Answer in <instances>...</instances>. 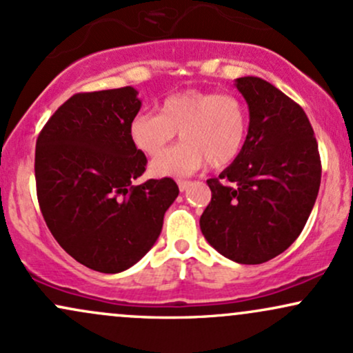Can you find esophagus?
<instances>
[{
  "instance_id": "obj_1",
  "label": "esophagus",
  "mask_w": 353,
  "mask_h": 353,
  "mask_svg": "<svg viewBox=\"0 0 353 353\" xmlns=\"http://www.w3.org/2000/svg\"><path fill=\"white\" fill-rule=\"evenodd\" d=\"M190 184V181H177V185H179L181 190L188 189V185Z\"/></svg>"
}]
</instances>
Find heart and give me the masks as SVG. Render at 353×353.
<instances>
[{"label":"heart","instance_id":"obj_1","mask_svg":"<svg viewBox=\"0 0 353 353\" xmlns=\"http://www.w3.org/2000/svg\"><path fill=\"white\" fill-rule=\"evenodd\" d=\"M249 131V111L230 92H177L163 101L157 112H141L129 124V136L139 151L157 156L177 132L185 143L152 161L156 176H185L209 161L224 168L237 159Z\"/></svg>","mask_w":353,"mask_h":353}]
</instances>
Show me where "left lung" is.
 I'll return each instance as SVG.
<instances>
[{
  "label": "left lung",
  "instance_id": "obj_1",
  "mask_svg": "<svg viewBox=\"0 0 353 353\" xmlns=\"http://www.w3.org/2000/svg\"><path fill=\"white\" fill-rule=\"evenodd\" d=\"M249 104L237 159L219 177L201 216L205 241L237 264H264L301 236L320 188L322 164L309 117L281 89L254 76L236 79Z\"/></svg>",
  "mask_w": 353,
  "mask_h": 353
}]
</instances>
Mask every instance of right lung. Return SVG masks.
Returning a JSON list of instances; mask_svg holds the SVG:
<instances>
[{
	"label": "right lung",
	"instance_id": "obj_1",
	"mask_svg": "<svg viewBox=\"0 0 353 353\" xmlns=\"http://www.w3.org/2000/svg\"><path fill=\"white\" fill-rule=\"evenodd\" d=\"M134 88L78 92L36 141V194L48 229L79 264L117 274L148 254L179 188L171 177L136 185L144 152L129 136Z\"/></svg>",
	"mask_w": 353,
	"mask_h": 353
}]
</instances>
